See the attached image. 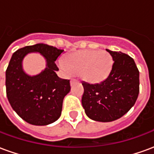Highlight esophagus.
Listing matches in <instances>:
<instances>
[{
    "label": "esophagus",
    "instance_id": "1",
    "mask_svg": "<svg viewBox=\"0 0 154 154\" xmlns=\"http://www.w3.org/2000/svg\"><path fill=\"white\" fill-rule=\"evenodd\" d=\"M78 81L77 80V79H75V78H72L70 81V82H71V85H72L73 83H75V82H77Z\"/></svg>",
    "mask_w": 154,
    "mask_h": 154
}]
</instances>
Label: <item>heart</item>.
Wrapping results in <instances>:
<instances>
[{
    "label": "heart",
    "instance_id": "obj_1",
    "mask_svg": "<svg viewBox=\"0 0 154 154\" xmlns=\"http://www.w3.org/2000/svg\"><path fill=\"white\" fill-rule=\"evenodd\" d=\"M62 67L67 72L80 74L84 81L100 83L109 77L113 60L106 51L82 50L65 57Z\"/></svg>",
    "mask_w": 154,
    "mask_h": 154
}]
</instances>
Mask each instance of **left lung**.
<instances>
[{
  "label": "left lung",
  "instance_id": "left-lung-1",
  "mask_svg": "<svg viewBox=\"0 0 154 154\" xmlns=\"http://www.w3.org/2000/svg\"><path fill=\"white\" fill-rule=\"evenodd\" d=\"M106 51L114 61L109 77L100 83L82 82L85 113L99 122L114 121L125 115L139 92V72L134 59L121 52Z\"/></svg>",
  "mask_w": 154,
  "mask_h": 154
}]
</instances>
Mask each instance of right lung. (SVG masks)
<instances>
[{"mask_svg":"<svg viewBox=\"0 0 154 154\" xmlns=\"http://www.w3.org/2000/svg\"><path fill=\"white\" fill-rule=\"evenodd\" d=\"M63 49L37 44L21 48L12 55L5 72L6 96L12 109L20 118L34 125H47L61 116L63 101L70 91V81L57 77L55 61ZM29 52H38L45 58L46 67L30 76L23 69V59Z\"/></svg>","mask_w":154,"mask_h":154,"instance_id":"add662e5","label":"right lung"}]
</instances>
